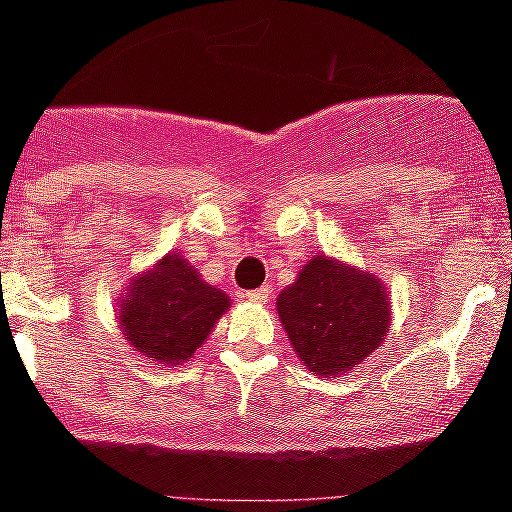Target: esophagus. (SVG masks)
Segmentation results:
<instances>
[{
	"instance_id": "obj_1",
	"label": "esophagus",
	"mask_w": 512,
	"mask_h": 512,
	"mask_svg": "<svg viewBox=\"0 0 512 512\" xmlns=\"http://www.w3.org/2000/svg\"><path fill=\"white\" fill-rule=\"evenodd\" d=\"M270 294H272V287L265 285V287H260V289H250V292H245V294H242V297L250 299V302L265 304L267 299H270Z\"/></svg>"
}]
</instances>
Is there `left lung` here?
<instances>
[{
  "mask_svg": "<svg viewBox=\"0 0 512 512\" xmlns=\"http://www.w3.org/2000/svg\"><path fill=\"white\" fill-rule=\"evenodd\" d=\"M277 314L302 364L334 379L384 342L391 302L374 275L317 255L282 289Z\"/></svg>",
  "mask_w": 512,
  "mask_h": 512,
  "instance_id": "obj_1",
  "label": "left lung"
}]
</instances>
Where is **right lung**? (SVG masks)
I'll use <instances>...</instances> for the list:
<instances>
[{
    "label": "right lung",
    "instance_id": "add662e5",
    "mask_svg": "<svg viewBox=\"0 0 512 512\" xmlns=\"http://www.w3.org/2000/svg\"><path fill=\"white\" fill-rule=\"evenodd\" d=\"M227 309L223 289L203 282L175 252L128 282L118 322L133 352L175 366L193 359Z\"/></svg>",
    "mask_w": 512,
    "mask_h": 512
}]
</instances>
